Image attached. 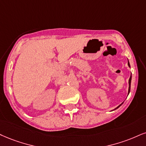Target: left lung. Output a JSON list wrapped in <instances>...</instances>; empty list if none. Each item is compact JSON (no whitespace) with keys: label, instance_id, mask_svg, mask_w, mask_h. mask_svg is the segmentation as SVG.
Masks as SVG:
<instances>
[{"label":"left lung","instance_id":"1","mask_svg":"<svg viewBox=\"0 0 146 146\" xmlns=\"http://www.w3.org/2000/svg\"><path fill=\"white\" fill-rule=\"evenodd\" d=\"M128 65H129V67H130V64H129V62H128ZM131 76H130V78H129V92H130V90H131ZM129 93H128V95H129ZM118 107H119V106H118Z\"/></svg>","mask_w":146,"mask_h":146}]
</instances>
